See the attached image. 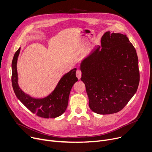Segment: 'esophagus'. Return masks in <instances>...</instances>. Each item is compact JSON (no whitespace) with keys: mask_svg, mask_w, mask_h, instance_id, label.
Segmentation results:
<instances>
[{"mask_svg":"<svg viewBox=\"0 0 152 152\" xmlns=\"http://www.w3.org/2000/svg\"><path fill=\"white\" fill-rule=\"evenodd\" d=\"M76 76L78 79H80L81 77V75H82V71L80 70V69H77L76 71Z\"/></svg>","mask_w":152,"mask_h":152,"instance_id":"obj_1","label":"esophagus"}]
</instances>
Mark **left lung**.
I'll use <instances>...</instances> for the list:
<instances>
[{
  "label": "left lung",
  "instance_id": "obj_1",
  "mask_svg": "<svg viewBox=\"0 0 152 152\" xmlns=\"http://www.w3.org/2000/svg\"><path fill=\"white\" fill-rule=\"evenodd\" d=\"M101 46L81 64L90 108L97 114L121 111L136 92L140 81L138 57L126 35L107 31Z\"/></svg>",
  "mask_w": 152,
  "mask_h": 152
}]
</instances>
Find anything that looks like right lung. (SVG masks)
<instances>
[{
  "label": "right lung",
  "instance_id": "obj_1",
  "mask_svg": "<svg viewBox=\"0 0 152 152\" xmlns=\"http://www.w3.org/2000/svg\"><path fill=\"white\" fill-rule=\"evenodd\" d=\"M20 48L15 52L12 63V83L14 92L17 98L32 113L44 118H56L65 112L68 104L69 95L72 87L77 81L76 76V68L64 75L58 82L55 90L43 99H34L24 93L18 84L17 63Z\"/></svg>",
  "mask_w": 152,
  "mask_h": 152
}]
</instances>
